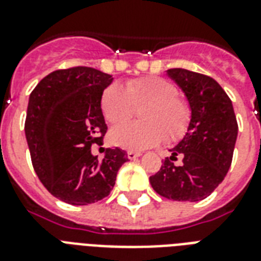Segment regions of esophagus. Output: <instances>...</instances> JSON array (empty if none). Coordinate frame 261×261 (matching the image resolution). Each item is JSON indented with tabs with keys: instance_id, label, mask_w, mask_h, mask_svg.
Listing matches in <instances>:
<instances>
[{
	"instance_id": "obj_1",
	"label": "esophagus",
	"mask_w": 261,
	"mask_h": 261,
	"mask_svg": "<svg viewBox=\"0 0 261 261\" xmlns=\"http://www.w3.org/2000/svg\"><path fill=\"white\" fill-rule=\"evenodd\" d=\"M142 154L140 152H136V151H128L126 152V156H128L129 160H135V158H138V156H140Z\"/></svg>"
}]
</instances>
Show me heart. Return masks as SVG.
I'll return each mask as SVG.
<instances>
[{"label": "heart", "mask_w": 261, "mask_h": 261, "mask_svg": "<svg viewBox=\"0 0 261 261\" xmlns=\"http://www.w3.org/2000/svg\"><path fill=\"white\" fill-rule=\"evenodd\" d=\"M100 109L110 123L126 121L139 111V122L121 123L111 129L110 142L128 150H146L176 143L189 130L191 109L177 96L176 86L160 77L130 80L126 85L111 84L100 97Z\"/></svg>", "instance_id": "heart-1"}]
</instances>
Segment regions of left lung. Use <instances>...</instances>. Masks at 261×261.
I'll return each mask as SVG.
<instances>
[{
    "label": "left lung",
    "instance_id": "1",
    "mask_svg": "<svg viewBox=\"0 0 261 261\" xmlns=\"http://www.w3.org/2000/svg\"><path fill=\"white\" fill-rule=\"evenodd\" d=\"M168 77L180 86L191 109L186 136L150 177L152 189L173 201L205 199L224 180L230 169L238 123L230 97L213 78L184 68H170ZM182 156V165L172 160Z\"/></svg>",
    "mask_w": 261,
    "mask_h": 261
}]
</instances>
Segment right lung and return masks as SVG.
Instances as JSON below:
<instances>
[{"mask_svg":"<svg viewBox=\"0 0 261 261\" xmlns=\"http://www.w3.org/2000/svg\"><path fill=\"white\" fill-rule=\"evenodd\" d=\"M111 82L113 75L92 67L56 70L29 99L24 132L33 168L45 189L70 205L107 197L128 161L118 147L106 148L103 160L91 152L107 132L100 97Z\"/></svg>","mask_w":261,"mask_h":261,"instance_id":"add662e5","label":"right lung"}]
</instances>
